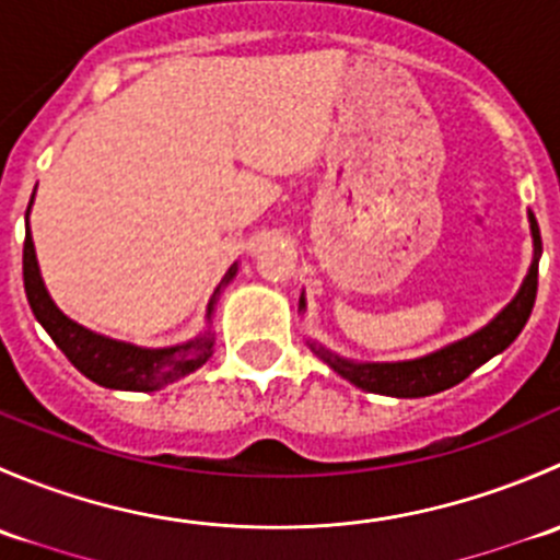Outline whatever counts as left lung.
<instances>
[{
    "label": "left lung",
    "mask_w": 560,
    "mask_h": 560,
    "mask_svg": "<svg viewBox=\"0 0 560 560\" xmlns=\"http://www.w3.org/2000/svg\"><path fill=\"white\" fill-rule=\"evenodd\" d=\"M530 235H534L536 259L530 262L528 276H525L521 292L515 301L504 308L488 327H482L474 336L463 338V341L450 343V347L439 349V352L428 354L420 360H406V363H352V360H341L336 354L325 352V349L312 347L336 374L358 385L365 393L393 395V398H422V395L442 393V389L455 387L466 376L482 363H488L493 354L504 352L528 322L530 308L536 301V284H539V224H536L534 213H530ZM306 306L301 298V308Z\"/></svg>",
    "instance_id": "left-lung-1"
}]
</instances>
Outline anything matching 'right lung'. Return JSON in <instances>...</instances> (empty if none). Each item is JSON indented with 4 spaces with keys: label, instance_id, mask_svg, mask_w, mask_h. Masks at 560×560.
Returning a JSON list of instances; mask_svg holds the SVG:
<instances>
[{
    "label": "right lung",
    "instance_id": "right-lung-1",
    "mask_svg": "<svg viewBox=\"0 0 560 560\" xmlns=\"http://www.w3.org/2000/svg\"><path fill=\"white\" fill-rule=\"evenodd\" d=\"M26 217H30V208H26ZM233 276L235 268H230V273L224 276V281L217 287L211 303H208V316L213 312V303H217L222 287L228 284ZM24 290L26 298H30L32 314H35L39 325L48 330V336L54 338L56 347L67 354V360H70L86 380L97 382V385L103 387L151 393V389L171 385V382L180 380V376L197 371L213 352L211 332H206V336L195 338V341L189 343H180V347L140 349L132 347V343L97 336V332L86 330V327L67 319V316L54 306V301H50L48 292H45L43 279H39L35 244H32L30 235V222H26L24 238Z\"/></svg>",
    "mask_w": 560,
    "mask_h": 560
}]
</instances>
